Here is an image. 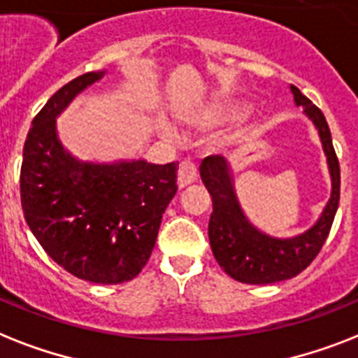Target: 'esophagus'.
Instances as JSON below:
<instances>
[{
  "instance_id": "obj_1",
  "label": "esophagus",
  "mask_w": 358,
  "mask_h": 358,
  "mask_svg": "<svg viewBox=\"0 0 358 358\" xmlns=\"http://www.w3.org/2000/svg\"><path fill=\"white\" fill-rule=\"evenodd\" d=\"M194 180H196V167H194L193 162L184 159L178 167V185L185 187V185L193 184Z\"/></svg>"
}]
</instances>
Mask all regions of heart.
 Wrapping results in <instances>:
<instances>
[{
  "mask_svg": "<svg viewBox=\"0 0 358 358\" xmlns=\"http://www.w3.org/2000/svg\"><path fill=\"white\" fill-rule=\"evenodd\" d=\"M248 112V104L234 101V99H222V101H215V103L204 104L200 108L184 110L180 113V119L191 127H200V129H208L213 124L224 123L229 119H237ZM162 130L165 134H171L167 124H162Z\"/></svg>",
  "mask_w": 358,
  "mask_h": 358,
  "instance_id": "obj_1",
  "label": "heart"
}]
</instances>
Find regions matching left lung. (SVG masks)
<instances>
[{
  "instance_id": "obj_1",
  "label": "left lung",
  "mask_w": 358,
  "mask_h": 358,
  "mask_svg": "<svg viewBox=\"0 0 358 358\" xmlns=\"http://www.w3.org/2000/svg\"><path fill=\"white\" fill-rule=\"evenodd\" d=\"M296 106L320 134L331 174V199L313 228L290 239H275L252 226L235 196L234 176L222 156H208L200 165V176L213 200L208 235L217 263L226 274L241 283L268 285L294 278L313 263L331 231L340 200V165L333 149L329 127L324 113L296 86H290Z\"/></svg>"
}]
</instances>
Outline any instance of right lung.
<instances>
[{
	"mask_svg": "<svg viewBox=\"0 0 358 358\" xmlns=\"http://www.w3.org/2000/svg\"><path fill=\"white\" fill-rule=\"evenodd\" d=\"M103 75L64 84L36 113L23 145L20 193L23 217L55 263L84 281L115 285L134 280L149 261L178 189V164H90L64 149L57 117Z\"/></svg>",
	"mask_w": 358,
	"mask_h": 358,
	"instance_id": "right-lung-1",
	"label": "right lung"
}]
</instances>
